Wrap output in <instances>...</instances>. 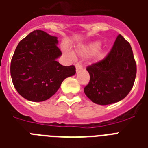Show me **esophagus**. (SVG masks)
Wrapping results in <instances>:
<instances>
[{
    "instance_id": "esophagus-1",
    "label": "esophagus",
    "mask_w": 148,
    "mask_h": 148,
    "mask_svg": "<svg viewBox=\"0 0 148 148\" xmlns=\"http://www.w3.org/2000/svg\"><path fill=\"white\" fill-rule=\"evenodd\" d=\"M75 67H76V71H80V70H81L82 68H83V67H82V65L80 64H77L76 65H75Z\"/></svg>"
}]
</instances>
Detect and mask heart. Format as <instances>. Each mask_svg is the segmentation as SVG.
I'll return each mask as SVG.
<instances>
[{
    "mask_svg": "<svg viewBox=\"0 0 148 148\" xmlns=\"http://www.w3.org/2000/svg\"><path fill=\"white\" fill-rule=\"evenodd\" d=\"M100 47H101V43L99 41H94L79 48L77 50V53L83 57H90L94 55L95 60L97 61L102 60L105 56L104 51L101 49Z\"/></svg>",
    "mask_w": 148,
    "mask_h": 148,
    "instance_id": "heart-1",
    "label": "heart"
}]
</instances>
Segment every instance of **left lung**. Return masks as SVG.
Wrapping results in <instances>:
<instances>
[{"instance_id": "obj_1", "label": "left lung", "mask_w": 148, "mask_h": 148, "mask_svg": "<svg viewBox=\"0 0 148 148\" xmlns=\"http://www.w3.org/2000/svg\"><path fill=\"white\" fill-rule=\"evenodd\" d=\"M87 71L90 82L84 91L90 101L107 105L123 100L133 88L137 73L130 44L119 34L107 57Z\"/></svg>"}]
</instances>
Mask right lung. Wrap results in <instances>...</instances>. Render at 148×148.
Listing matches in <instances>:
<instances>
[{
    "instance_id": "add662e5",
    "label": "right lung",
    "mask_w": 148,
    "mask_h": 148,
    "mask_svg": "<svg viewBox=\"0 0 148 148\" xmlns=\"http://www.w3.org/2000/svg\"><path fill=\"white\" fill-rule=\"evenodd\" d=\"M57 37L34 31L20 41L10 63V75L17 91L34 102L46 101L55 94L63 81L76 74L74 66L57 61L62 53Z\"/></svg>"
}]
</instances>
